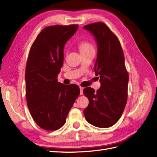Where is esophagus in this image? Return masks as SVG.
<instances>
[{
    "label": "esophagus",
    "mask_w": 157,
    "mask_h": 157,
    "mask_svg": "<svg viewBox=\"0 0 157 157\" xmlns=\"http://www.w3.org/2000/svg\"><path fill=\"white\" fill-rule=\"evenodd\" d=\"M83 90H84V88L82 87V86H80V95H83Z\"/></svg>",
    "instance_id": "34e87169"
}]
</instances>
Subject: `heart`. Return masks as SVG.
Wrapping results in <instances>:
<instances>
[{
	"instance_id": "b5f03b06",
	"label": "heart",
	"mask_w": 157,
	"mask_h": 157,
	"mask_svg": "<svg viewBox=\"0 0 157 157\" xmlns=\"http://www.w3.org/2000/svg\"><path fill=\"white\" fill-rule=\"evenodd\" d=\"M79 49L81 54L90 51H95V48L93 45L88 41H83L80 42L79 44Z\"/></svg>"
}]
</instances>
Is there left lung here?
I'll use <instances>...</instances> for the list:
<instances>
[{
    "label": "left lung",
    "instance_id": "left-lung-1",
    "mask_svg": "<svg viewBox=\"0 0 157 157\" xmlns=\"http://www.w3.org/2000/svg\"><path fill=\"white\" fill-rule=\"evenodd\" d=\"M84 29L91 32L97 42L94 69L101 83L96 91L90 87L84 89L89 100L84 114L94 126L110 127L120 120L127 101L128 73L124 54L117 37L104 23L89 24Z\"/></svg>",
    "mask_w": 157,
    "mask_h": 157
}]
</instances>
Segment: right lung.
<instances>
[{
    "instance_id": "add662e5",
    "label": "right lung",
    "mask_w": 157,
    "mask_h": 157,
    "mask_svg": "<svg viewBox=\"0 0 157 157\" xmlns=\"http://www.w3.org/2000/svg\"><path fill=\"white\" fill-rule=\"evenodd\" d=\"M78 28L74 24L45 27L30 47L25 71L27 106L37 125L45 131H56L64 125L80 94L77 85H64L57 79L64 45Z\"/></svg>"
}]
</instances>
